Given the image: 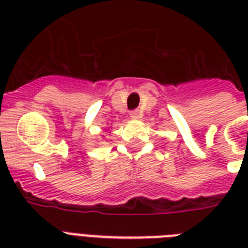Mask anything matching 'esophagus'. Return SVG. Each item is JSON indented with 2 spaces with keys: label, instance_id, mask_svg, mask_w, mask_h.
Segmentation results:
<instances>
[{
  "label": "esophagus",
  "instance_id": "obj_1",
  "mask_svg": "<svg viewBox=\"0 0 248 248\" xmlns=\"http://www.w3.org/2000/svg\"><path fill=\"white\" fill-rule=\"evenodd\" d=\"M130 117H131L132 120H139L140 112L139 110H132V112H130Z\"/></svg>",
  "mask_w": 248,
  "mask_h": 248
}]
</instances>
